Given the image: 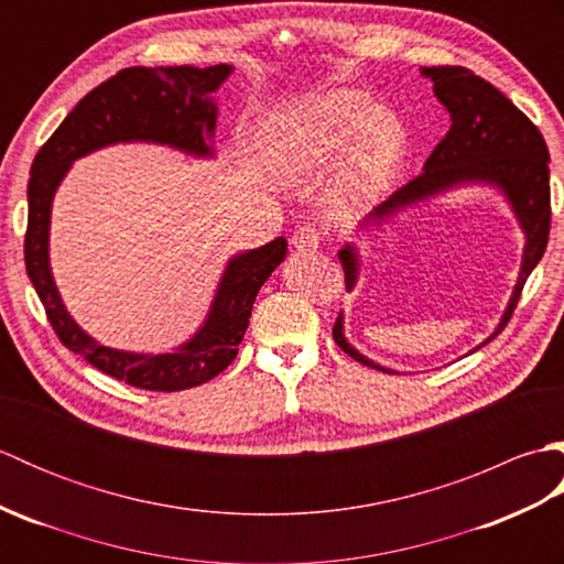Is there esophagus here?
<instances>
[{
    "label": "esophagus",
    "instance_id": "esophagus-1",
    "mask_svg": "<svg viewBox=\"0 0 564 564\" xmlns=\"http://www.w3.org/2000/svg\"><path fill=\"white\" fill-rule=\"evenodd\" d=\"M291 245L297 251H315L322 245V232L317 230L315 225H303V227H297V230L293 232Z\"/></svg>",
    "mask_w": 564,
    "mask_h": 564
}]
</instances>
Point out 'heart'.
Instances as JSON below:
<instances>
[{
    "mask_svg": "<svg viewBox=\"0 0 564 564\" xmlns=\"http://www.w3.org/2000/svg\"><path fill=\"white\" fill-rule=\"evenodd\" d=\"M261 150L273 176L289 186L315 182L344 153L325 206L332 215H351L386 194L406 154V130L366 91L332 89L275 111L263 126Z\"/></svg>",
    "mask_w": 564,
    "mask_h": 564,
    "instance_id": "obj_1",
    "label": "heart"
}]
</instances>
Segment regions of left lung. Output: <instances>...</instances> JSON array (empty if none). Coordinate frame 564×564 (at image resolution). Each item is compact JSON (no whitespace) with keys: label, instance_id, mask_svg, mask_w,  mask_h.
<instances>
[{"label":"left lung","instance_id":"8db88e82","mask_svg":"<svg viewBox=\"0 0 564 564\" xmlns=\"http://www.w3.org/2000/svg\"><path fill=\"white\" fill-rule=\"evenodd\" d=\"M422 75L434 82L436 99L451 113V130L429 154L424 172L370 210L368 218L358 227L361 230L380 227L406 208L467 184L492 186L507 198L525 237L521 271L505 315H501L495 332L480 346H475L473 351H477L507 327L525 279L545 254L550 235V154L541 130L505 94L482 77L473 75L470 69L422 67ZM339 261L346 291H354L358 271H361V257H358L356 245H344L339 249ZM332 334L339 349L356 358L358 364L382 370V373H394V370L370 361L368 356L354 349L344 334V315L334 322Z\"/></svg>","mask_w":564,"mask_h":564}]
</instances>
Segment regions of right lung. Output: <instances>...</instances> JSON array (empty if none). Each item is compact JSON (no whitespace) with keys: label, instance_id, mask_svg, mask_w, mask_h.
Listing matches in <instances>:
<instances>
[{"label":"right lung","instance_id":"obj_1","mask_svg":"<svg viewBox=\"0 0 564 564\" xmlns=\"http://www.w3.org/2000/svg\"><path fill=\"white\" fill-rule=\"evenodd\" d=\"M230 75L232 65L121 69L91 89L67 113L31 166L23 259L45 315L57 339L69 351L87 358L101 373L133 388L176 392L196 388L223 373L235 361L259 289L285 259L289 242L275 237L273 242L247 249L227 261L206 319L194 337L174 351L135 354L111 349L89 337L72 319L57 293L51 271V210L55 191L72 162L118 142H154L210 160L218 121V104L213 94Z\"/></svg>","mask_w":564,"mask_h":564}]
</instances>
